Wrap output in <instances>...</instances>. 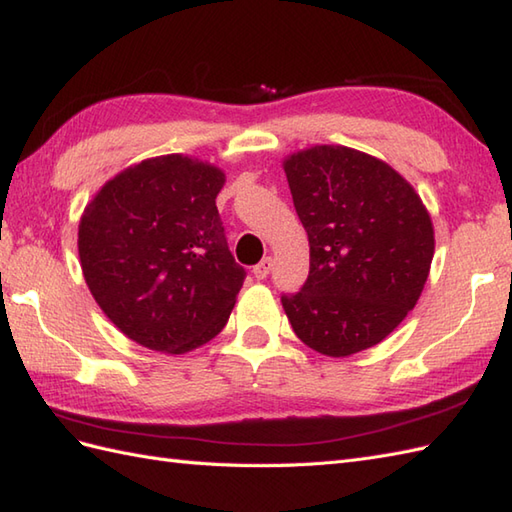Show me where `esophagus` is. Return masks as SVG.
<instances>
[{
	"label": "esophagus",
	"instance_id": "34e87169",
	"mask_svg": "<svg viewBox=\"0 0 512 512\" xmlns=\"http://www.w3.org/2000/svg\"><path fill=\"white\" fill-rule=\"evenodd\" d=\"M270 270H272V259L270 257H264L259 261V264L253 268V275L257 277V279H266L268 275H270Z\"/></svg>",
	"mask_w": 512,
	"mask_h": 512
}]
</instances>
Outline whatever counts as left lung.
<instances>
[{
	"label": "left lung",
	"mask_w": 512,
	"mask_h": 512,
	"mask_svg": "<svg viewBox=\"0 0 512 512\" xmlns=\"http://www.w3.org/2000/svg\"><path fill=\"white\" fill-rule=\"evenodd\" d=\"M310 240V275L281 303L307 347L347 358L382 342L417 305L434 227L414 187L388 163L347 146L283 161Z\"/></svg>",
	"instance_id": "left-lung-1"
}]
</instances>
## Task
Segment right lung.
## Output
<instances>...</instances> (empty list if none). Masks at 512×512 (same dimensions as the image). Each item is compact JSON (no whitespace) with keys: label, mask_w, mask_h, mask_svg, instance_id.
<instances>
[{"label":"right lung","mask_w":512,"mask_h":512,"mask_svg":"<svg viewBox=\"0 0 512 512\" xmlns=\"http://www.w3.org/2000/svg\"><path fill=\"white\" fill-rule=\"evenodd\" d=\"M224 172L183 154L104 183L78 224L82 275L106 318L141 347L187 353L227 325L246 270L216 207Z\"/></svg>","instance_id":"1"}]
</instances>
